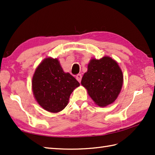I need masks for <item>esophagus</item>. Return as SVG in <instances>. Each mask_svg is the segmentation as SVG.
Segmentation results:
<instances>
[{
	"label": "esophagus",
	"instance_id": "34e87169",
	"mask_svg": "<svg viewBox=\"0 0 155 155\" xmlns=\"http://www.w3.org/2000/svg\"><path fill=\"white\" fill-rule=\"evenodd\" d=\"M76 78H77V80L78 82H79V83H81V78H82V75L80 74H77V76H76Z\"/></svg>",
	"mask_w": 155,
	"mask_h": 155
}]
</instances>
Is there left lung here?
<instances>
[{"instance_id":"left-lung-1","label":"left lung","mask_w":155,"mask_h":155,"mask_svg":"<svg viewBox=\"0 0 155 155\" xmlns=\"http://www.w3.org/2000/svg\"><path fill=\"white\" fill-rule=\"evenodd\" d=\"M123 84V74L117 62L108 56L91 58L81 84L94 103L107 107L117 99Z\"/></svg>"}]
</instances>
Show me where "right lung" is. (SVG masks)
<instances>
[{
    "mask_svg": "<svg viewBox=\"0 0 155 155\" xmlns=\"http://www.w3.org/2000/svg\"><path fill=\"white\" fill-rule=\"evenodd\" d=\"M80 86L78 82L64 72L58 59L47 57L36 68L32 78L35 100L45 110L57 113L68 103L71 94Z\"/></svg>",
    "mask_w": 155,
    "mask_h": 155,
    "instance_id": "obj_1",
    "label": "right lung"
}]
</instances>
